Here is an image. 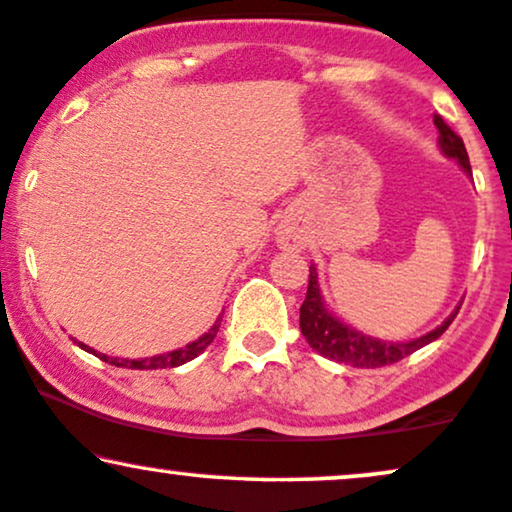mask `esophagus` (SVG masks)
Instances as JSON below:
<instances>
[{
    "label": "esophagus",
    "mask_w": 512,
    "mask_h": 512,
    "mask_svg": "<svg viewBox=\"0 0 512 512\" xmlns=\"http://www.w3.org/2000/svg\"><path fill=\"white\" fill-rule=\"evenodd\" d=\"M280 244L285 246V249H299V246H301L299 232H294V230H282V232H280Z\"/></svg>",
    "instance_id": "34e87169"
}]
</instances>
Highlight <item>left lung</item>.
<instances>
[{"label": "left lung", "mask_w": 512, "mask_h": 512, "mask_svg": "<svg viewBox=\"0 0 512 512\" xmlns=\"http://www.w3.org/2000/svg\"><path fill=\"white\" fill-rule=\"evenodd\" d=\"M434 125L439 130V147L444 149L446 156L456 159L460 166L465 168V173L472 175L470 168V159L468 151H465V144L460 137L453 132L449 125H446L444 118L439 113H434ZM308 289H306V299L301 304V334L306 337V342L313 346L320 356L332 358L337 363H346L353 365V368H382V365H391L399 363L401 358L410 356L413 351L422 349L425 344L439 339L441 334L449 330V325L453 323L458 311L446 318V323L437 327V330L425 334V337L413 339V342L406 344H391V342H380V339L365 337V334L351 330L344 323H339L334 315L327 311L323 299H320V289H318V273H315V266L308 268Z\"/></svg>", "instance_id": "obj_1"}]
</instances>
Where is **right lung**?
I'll list each match as a JSON object with an SVG mask.
<instances>
[{"mask_svg": "<svg viewBox=\"0 0 512 512\" xmlns=\"http://www.w3.org/2000/svg\"><path fill=\"white\" fill-rule=\"evenodd\" d=\"M218 327H220V320H216V325H213L211 330H208V332L204 334V337H199L197 342H192V344L182 346V349H178V351L163 353V356H151V358H142V361H125V358H109V356H104V353H99V358H102L104 363H109V365H116V368H130V370H159V368H178V365L187 363V361H192V358H197L199 353L204 351L206 346L213 342V337H216ZM78 346H80V349H87V346L82 344V342H78ZM87 351H92V349H87ZM92 353H94V351H92Z\"/></svg>", "mask_w": 512, "mask_h": 512, "instance_id": "right-lung-1", "label": "right lung"}]
</instances>
